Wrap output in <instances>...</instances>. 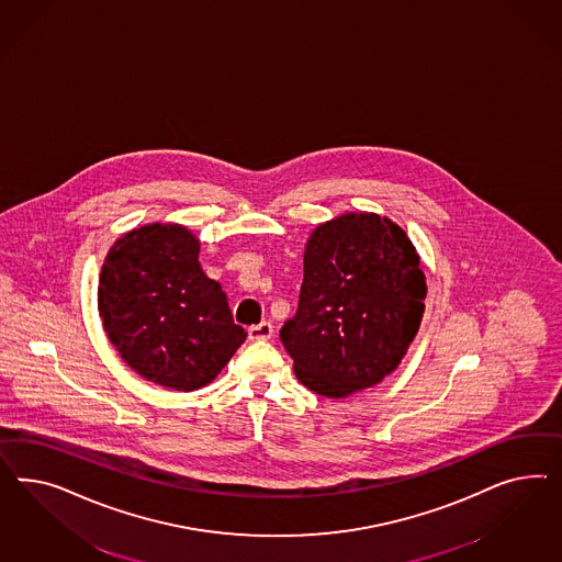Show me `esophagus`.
<instances>
[{
    "mask_svg": "<svg viewBox=\"0 0 562 562\" xmlns=\"http://www.w3.org/2000/svg\"><path fill=\"white\" fill-rule=\"evenodd\" d=\"M272 334L273 325L270 322H261V324L249 327V338L251 340H270Z\"/></svg>",
    "mask_w": 562,
    "mask_h": 562,
    "instance_id": "1",
    "label": "esophagus"
}]
</instances>
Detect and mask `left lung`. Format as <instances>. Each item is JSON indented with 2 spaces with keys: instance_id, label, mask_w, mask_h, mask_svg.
<instances>
[{
  "instance_id": "obj_1",
  "label": "left lung",
  "mask_w": 562,
  "mask_h": 562,
  "mask_svg": "<svg viewBox=\"0 0 562 562\" xmlns=\"http://www.w3.org/2000/svg\"><path fill=\"white\" fill-rule=\"evenodd\" d=\"M296 315L280 340L306 390L348 397L392 374L425 315L426 276L406 231L346 212L306 240Z\"/></svg>"
}]
</instances>
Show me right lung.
I'll return each instance as SVG.
<instances>
[{
	"label": "right lung",
	"instance_id": "1",
	"mask_svg": "<svg viewBox=\"0 0 562 562\" xmlns=\"http://www.w3.org/2000/svg\"><path fill=\"white\" fill-rule=\"evenodd\" d=\"M198 257L188 226L153 222L113 243L99 278L109 340L130 369L175 392L212 383L247 338Z\"/></svg>",
	"mask_w": 562,
	"mask_h": 562
}]
</instances>
